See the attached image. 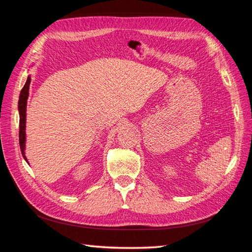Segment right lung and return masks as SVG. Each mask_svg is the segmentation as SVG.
<instances>
[{
	"instance_id": "1",
	"label": "right lung",
	"mask_w": 252,
	"mask_h": 252,
	"mask_svg": "<svg viewBox=\"0 0 252 252\" xmlns=\"http://www.w3.org/2000/svg\"><path fill=\"white\" fill-rule=\"evenodd\" d=\"M30 84H31V77H27V80L25 82L24 87L21 90L20 99H18V112H20V148L22 151L23 158H25L27 162V158L25 157V141H26V104L27 99H29V90H30Z\"/></svg>"
}]
</instances>
